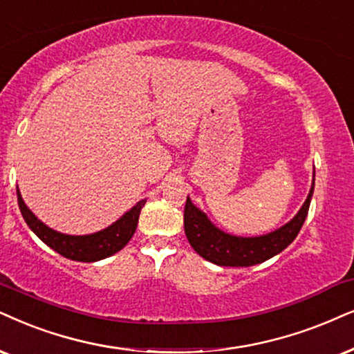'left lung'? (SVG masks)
Listing matches in <instances>:
<instances>
[{
    "mask_svg": "<svg viewBox=\"0 0 354 354\" xmlns=\"http://www.w3.org/2000/svg\"><path fill=\"white\" fill-rule=\"evenodd\" d=\"M314 194V183L306 203L292 218L279 230L263 236L243 239L223 234L214 227L207 217L198 207H194L189 198L185 205V232L194 252L204 259L218 266H253L266 261L289 247L301 232L306 222L308 205Z\"/></svg>",
    "mask_w": 354,
    "mask_h": 354,
    "instance_id": "1",
    "label": "left lung"
}]
</instances>
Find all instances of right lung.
<instances>
[{"instance_id":"1","label":"right lung","mask_w":354,"mask_h":354,"mask_svg":"<svg viewBox=\"0 0 354 354\" xmlns=\"http://www.w3.org/2000/svg\"><path fill=\"white\" fill-rule=\"evenodd\" d=\"M17 204H19L21 214L24 217L26 223L29 229L39 236L47 247L55 250L62 257L73 259V261H100L102 258L111 257V254L118 253L122 250L129 240L132 239L133 232L137 229L138 216H140L142 205L144 201H140L136 207L129 210L125 216L119 218L118 222L113 223L107 229L97 232V234L84 235V236H73V235H64L60 232H55L48 229L46 223H42L32 212L28 209V205L22 201L19 189H17Z\"/></svg>"}]
</instances>
